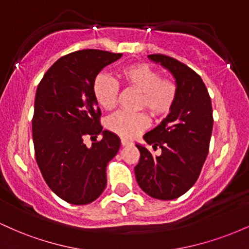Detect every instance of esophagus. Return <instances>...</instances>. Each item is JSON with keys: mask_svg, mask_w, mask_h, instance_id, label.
<instances>
[{"mask_svg": "<svg viewBox=\"0 0 249 249\" xmlns=\"http://www.w3.org/2000/svg\"><path fill=\"white\" fill-rule=\"evenodd\" d=\"M121 142H122V145H123V146H126V145H132V142L127 141V139H124V138H122Z\"/></svg>", "mask_w": 249, "mask_h": 249, "instance_id": "obj_1", "label": "esophagus"}]
</instances>
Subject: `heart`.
<instances>
[{"label":"heart","mask_w":249,"mask_h":249,"mask_svg":"<svg viewBox=\"0 0 249 249\" xmlns=\"http://www.w3.org/2000/svg\"><path fill=\"white\" fill-rule=\"evenodd\" d=\"M125 85L141 93L138 108H146L154 118L166 116L177 98L178 88L172 79L161 78L160 73L145 63L128 65L121 71ZM119 95V85L112 77L98 75L93 83V96L104 110H112L116 107ZM148 118L145 113L117 112L108 117L105 126L111 132L122 138H134L147 127Z\"/></svg>","instance_id":"obj_1"}]
</instances>
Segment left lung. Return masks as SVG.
<instances>
[{
	"mask_svg": "<svg viewBox=\"0 0 249 249\" xmlns=\"http://www.w3.org/2000/svg\"><path fill=\"white\" fill-rule=\"evenodd\" d=\"M176 78L177 98L170 113L158 126L144 134V141L160 156L153 157L137 144L141 158L134 167L138 185L150 196L172 200L196 184L210 148L213 110L206 85L196 71L176 58L148 55Z\"/></svg>",
	"mask_w": 249,
	"mask_h": 249,
	"instance_id": "8db88e82",
	"label": "left lung"
}]
</instances>
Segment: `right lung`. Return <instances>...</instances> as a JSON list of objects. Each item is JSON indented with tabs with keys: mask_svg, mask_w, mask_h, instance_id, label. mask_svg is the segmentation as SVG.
Returning a JSON list of instances; mask_svg holds the SVG:
<instances>
[{
	"mask_svg": "<svg viewBox=\"0 0 249 249\" xmlns=\"http://www.w3.org/2000/svg\"><path fill=\"white\" fill-rule=\"evenodd\" d=\"M123 53L97 49L61 57L37 87L33 141L37 165L56 196L72 205L95 201L107 186V162L121 147L117 134L103 130L93 96L97 75ZM101 141L88 148L85 135Z\"/></svg>",
	"mask_w": 249,
	"mask_h": 249,
	"instance_id": "right-lung-1",
	"label": "right lung"
}]
</instances>
